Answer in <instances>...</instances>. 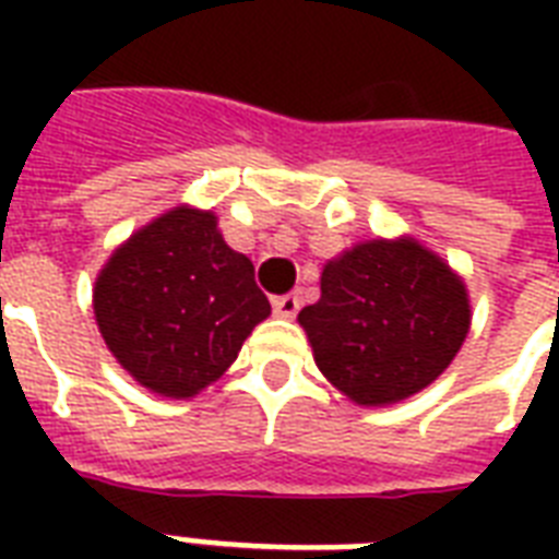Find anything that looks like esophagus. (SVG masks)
<instances>
[{"label":"esophagus","mask_w":559,"mask_h":559,"mask_svg":"<svg viewBox=\"0 0 559 559\" xmlns=\"http://www.w3.org/2000/svg\"><path fill=\"white\" fill-rule=\"evenodd\" d=\"M298 310V298L296 296H284L278 301V313L281 316H296Z\"/></svg>","instance_id":"esophagus-1"}]
</instances>
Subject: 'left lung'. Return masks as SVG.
<instances>
[{
  "mask_svg": "<svg viewBox=\"0 0 559 559\" xmlns=\"http://www.w3.org/2000/svg\"><path fill=\"white\" fill-rule=\"evenodd\" d=\"M92 307L121 368L177 400L217 382L272 313L252 261L223 240L211 211L186 205L118 246L95 281Z\"/></svg>",
  "mask_w": 559,
  "mask_h": 559,
  "instance_id": "1",
  "label": "left lung"
}]
</instances>
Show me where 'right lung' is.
I'll return each instance as SVG.
<instances>
[{"instance_id": "right-lung-1", "label": "right lung", "mask_w": 559, "mask_h": 559, "mask_svg": "<svg viewBox=\"0 0 559 559\" xmlns=\"http://www.w3.org/2000/svg\"><path fill=\"white\" fill-rule=\"evenodd\" d=\"M316 366L359 406H389L441 377L469 331L467 289L412 240H359L298 313Z\"/></svg>"}]
</instances>
